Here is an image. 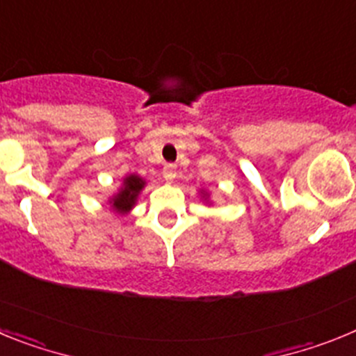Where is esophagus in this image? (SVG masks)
<instances>
[{"label": "esophagus", "mask_w": 356, "mask_h": 356, "mask_svg": "<svg viewBox=\"0 0 356 356\" xmlns=\"http://www.w3.org/2000/svg\"><path fill=\"white\" fill-rule=\"evenodd\" d=\"M162 172H163V178H165L168 181H172L176 178V175H178L175 163H168V165H163Z\"/></svg>", "instance_id": "34e87169"}]
</instances>
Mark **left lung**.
<instances>
[{
  "mask_svg": "<svg viewBox=\"0 0 356 356\" xmlns=\"http://www.w3.org/2000/svg\"><path fill=\"white\" fill-rule=\"evenodd\" d=\"M205 196H207V194H205Z\"/></svg>",
  "mask_w": 356,
  "mask_h": 356,
  "instance_id": "left-lung-1",
  "label": "left lung"
}]
</instances>
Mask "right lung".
<instances>
[{
	"mask_svg": "<svg viewBox=\"0 0 356 356\" xmlns=\"http://www.w3.org/2000/svg\"><path fill=\"white\" fill-rule=\"evenodd\" d=\"M146 181L137 175H130L127 176L124 180H122V187L118 194H115L110 203H112V209L115 212H121V213H127L134 209L135 201H137V196L139 193L144 188Z\"/></svg>",
	"mask_w": 356,
	"mask_h": 356,
	"instance_id": "add662e5",
	"label": "right lung"
}]
</instances>
